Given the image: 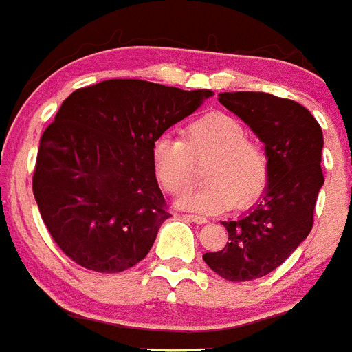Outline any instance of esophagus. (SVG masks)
<instances>
[{"mask_svg":"<svg viewBox=\"0 0 352 352\" xmlns=\"http://www.w3.org/2000/svg\"><path fill=\"white\" fill-rule=\"evenodd\" d=\"M185 219L190 220V222H194V223H201V226L208 222L206 217H201V214H185Z\"/></svg>","mask_w":352,"mask_h":352,"instance_id":"34e87169","label":"esophagus"}]
</instances>
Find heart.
Instances as JSON below:
<instances>
[{
	"instance_id": "heart-1",
	"label": "heart",
	"mask_w": 352,
	"mask_h": 352,
	"mask_svg": "<svg viewBox=\"0 0 352 352\" xmlns=\"http://www.w3.org/2000/svg\"><path fill=\"white\" fill-rule=\"evenodd\" d=\"M210 158L204 175L207 183L183 192L179 208L199 213H220L245 208L261 197L268 183V158L263 148L247 139L236 118L210 113L188 123L183 141L160 135L153 142L151 160L160 185L179 194L193 177L195 162Z\"/></svg>"
}]
</instances>
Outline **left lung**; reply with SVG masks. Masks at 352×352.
Here are the masks:
<instances>
[{
  "mask_svg": "<svg viewBox=\"0 0 352 352\" xmlns=\"http://www.w3.org/2000/svg\"><path fill=\"white\" fill-rule=\"evenodd\" d=\"M219 100L264 144L268 183L247 214L222 222L229 241L203 259L226 280H256L278 268L312 231L314 208L324 185V139L309 109L294 100L256 91L220 93Z\"/></svg>",
  "mask_w": 352,
  "mask_h": 352,
  "instance_id": "8db88e82",
  "label": "left lung"
}]
</instances>
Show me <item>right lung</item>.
I'll return each instance as SVG.
<instances>
[{
  "label": "right lung",
  "instance_id": "add662e5",
  "mask_svg": "<svg viewBox=\"0 0 352 352\" xmlns=\"http://www.w3.org/2000/svg\"><path fill=\"white\" fill-rule=\"evenodd\" d=\"M210 89L109 79L76 89L40 139L33 195L58 247L84 268L120 273L148 256L170 214L153 142Z\"/></svg>",
  "mask_w": 352,
  "mask_h": 352
}]
</instances>
